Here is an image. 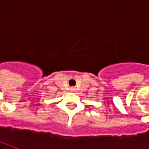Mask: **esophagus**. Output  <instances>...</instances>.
Returning <instances> with one entry per match:
<instances>
[{"label":"esophagus","instance_id":"esophagus-1","mask_svg":"<svg viewBox=\"0 0 149 149\" xmlns=\"http://www.w3.org/2000/svg\"><path fill=\"white\" fill-rule=\"evenodd\" d=\"M74 90H75V88H74V87H71V88H70V91H72V92H74Z\"/></svg>","mask_w":149,"mask_h":149}]
</instances>
